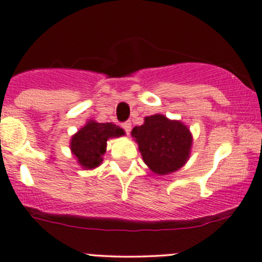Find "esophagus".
I'll use <instances>...</instances> for the list:
<instances>
[{
	"instance_id": "1",
	"label": "esophagus",
	"mask_w": 262,
	"mask_h": 262,
	"mask_svg": "<svg viewBox=\"0 0 262 262\" xmlns=\"http://www.w3.org/2000/svg\"><path fill=\"white\" fill-rule=\"evenodd\" d=\"M122 128L126 131V134H127V135L130 134V131H131V122H128V121H127V122H123L122 123Z\"/></svg>"
}]
</instances>
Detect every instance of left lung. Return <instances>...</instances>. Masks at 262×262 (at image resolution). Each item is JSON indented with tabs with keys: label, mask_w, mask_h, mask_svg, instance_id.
Listing matches in <instances>:
<instances>
[{
	"label": "left lung",
	"mask_w": 262,
	"mask_h": 262,
	"mask_svg": "<svg viewBox=\"0 0 262 262\" xmlns=\"http://www.w3.org/2000/svg\"><path fill=\"white\" fill-rule=\"evenodd\" d=\"M131 135L143 162L157 175L175 172L190 157L192 135L179 120H170L160 114L151 115L145 117L141 126H135Z\"/></svg>",
	"instance_id": "8db88e82"
}]
</instances>
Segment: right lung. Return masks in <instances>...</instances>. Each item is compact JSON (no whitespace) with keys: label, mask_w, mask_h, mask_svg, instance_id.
Returning <instances> with one entry per match:
<instances>
[{"label":"right lung","mask_w":262,"mask_h":262,"mask_svg":"<svg viewBox=\"0 0 262 262\" xmlns=\"http://www.w3.org/2000/svg\"><path fill=\"white\" fill-rule=\"evenodd\" d=\"M125 135L120 126L111 122L100 123L89 120L70 141V150L77 160L78 165L85 170H92L102 164V156L106 152L107 140Z\"/></svg>","instance_id":"right-lung-1"}]
</instances>
